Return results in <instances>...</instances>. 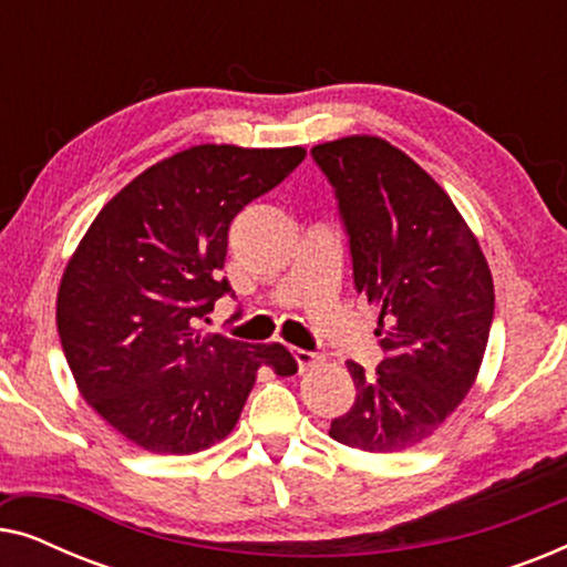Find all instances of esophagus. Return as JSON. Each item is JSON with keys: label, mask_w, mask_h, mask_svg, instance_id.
<instances>
[{"label": "esophagus", "mask_w": 567, "mask_h": 567, "mask_svg": "<svg viewBox=\"0 0 567 567\" xmlns=\"http://www.w3.org/2000/svg\"><path fill=\"white\" fill-rule=\"evenodd\" d=\"M291 353H293V359H297V363H299V371H305V369L315 367V363L322 361V353L305 351V348H291Z\"/></svg>", "instance_id": "esophagus-1"}]
</instances>
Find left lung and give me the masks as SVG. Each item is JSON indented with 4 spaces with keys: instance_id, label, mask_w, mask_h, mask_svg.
<instances>
[{
    "instance_id": "left-lung-1",
    "label": "left lung",
    "mask_w": 567,
    "mask_h": 567,
    "mask_svg": "<svg viewBox=\"0 0 567 567\" xmlns=\"http://www.w3.org/2000/svg\"><path fill=\"white\" fill-rule=\"evenodd\" d=\"M348 237L353 286L379 309L374 371L348 361L351 410L330 436L361 452L421 444L475 382L491 338L495 291L485 255L444 188L377 136L317 144Z\"/></svg>"
}]
</instances>
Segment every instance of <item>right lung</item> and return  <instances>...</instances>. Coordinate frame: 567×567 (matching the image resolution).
I'll return each mask as SVG.
<instances>
[{
  "label": "right lung",
  "mask_w": 567,
  "mask_h": 567,
  "mask_svg": "<svg viewBox=\"0 0 567 567\" xmlns=\"http://www.w3.org/2000/svg\"><path fill=\"white\" fill-rule=\"evenodd\" d=\"M301 146L200 144L134 177L90 224L59 286L61 348L82 398L136 446L196 454L227 439L255 371L297 374L281 343L204 336L235 216L305 159ZM237 317V315H235Z\"/></svg>",
  "instance_id": "add662e5"
}]
</instances>
